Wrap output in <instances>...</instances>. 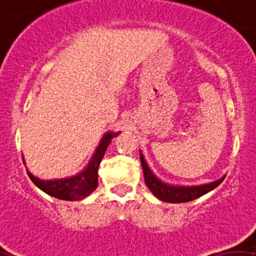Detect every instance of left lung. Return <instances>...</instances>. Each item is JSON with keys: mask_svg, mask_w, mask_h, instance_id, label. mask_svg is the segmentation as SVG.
Returning <instances> with one entry per match:
<instances>
[{"mask_svg": "<svg viewBox=\"0 0 256 256\" xmlns=\"http://www.w3.org/2000/svg\"><path fill=\"white\" fill-rule=\"evenodd\" d=\"M140 162L142 166H143L144 180H146V186L149 187V190L152 192V194L155 197H158V198L164 202H168V204H184V202H188L194 198H198V197L204 196V194L216 188L226 178L224 176V178H220V180L200 186L168 185V184H165L164 181L159 180L152 174V171L148 168V164L146 160H144V156L142 152Z\"/></svg>", "mask_w": 256, "mask_h": 256, "instance_id": "8db88e82", "label": "left lung"}]
</instances>
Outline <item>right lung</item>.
<instances>
[{"mask_svg": "<svg viewBox=\"0 0 256 256\" xmlns=\"http://www.w3.org/2000/svg\"><path fill=\"white\" fill-rule=\"evenodd\" d=\"M118 134H120V132H117V133L107 132L102 136L101 143L97 146L88 166L81 172H78V175L66 178H59V180H40V178L32 175L30 171H27L28 176L33 181L34 185L39 187L46 194L55 197V198L65 200V201H78V200L85 198L92 191H94L98 185L100 162H101L110 140Z\"/></svg>", "mask_w": 256, "mask_h": 256, "instance_id": "add662e5", "label": "right lung"}]
</instances>
